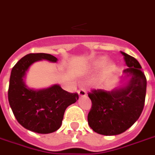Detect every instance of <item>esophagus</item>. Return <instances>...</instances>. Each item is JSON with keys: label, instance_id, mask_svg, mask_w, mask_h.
I'll return each mask as SVG.
<instances>
[{"label": "esophagus", "instance_id": "obj_1", "mask_svg": "<svg viewBox=\"0 0 155 155\" xmlns=\"http://www.w3.org/2000/svg\"><path fill=\"white\" fill-rule=\"evenodd\" d=\"M78 94H79V96L80 97H83V96H85L87 95V91H85V89L81 88L78 91Z\"/></svg>", "mask_w": 155, "mask_h": 155}]
</instances>
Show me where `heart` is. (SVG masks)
<instances>
[{
  "label": "heart",
  "mask_w": 155,
  "mask_h": 155,
  "mask_svg": "<svg viewBox=\"0 0 155 155\" xmlns=\"http://www.w3.org/2000/svg\"><path fill=\"white\" fill-rule=\"evenodd\" d=\"M104 62H105V60H100V62H99V64H104Z\"/></svg>",
  "instance_id": "heart-1"
}]
</instances>
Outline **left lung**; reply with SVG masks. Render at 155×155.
<instances>
[{
    "mask_svg": "<svg viewBox=\"0 0 155 155\" xmlns=\"http://www.w3.org/2000/svg\"><path fill=\"white\" fill-rule=\"evenodd\" d=\"M127 68L126 86L111 91L98 89L88 93L91 108L87 115L90 127L103 135H116L126 131L138 120L143 111L147 92V79L140 64L121 51Z\"/></svg>",
    "mask_w": 155,
    "mask_h": 155,
    "instance_id": "8db88e82",
    "label": "left lung"
}]
</instances>
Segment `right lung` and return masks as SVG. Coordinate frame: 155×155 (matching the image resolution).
<instances>
[{"label": "right lung", "instance_id": "1", "mask_svg": "<svg viewBox=\"0 0 155 155\" xmlns=\"http://www.w3.org/2000/svg\"><path fill=\"white\" fill-rule=\"evenodd\" d=\"M42 60H58L50 54L30 53L16 63L11 71L8 98L15 118L22 127L39 134H49L60 127L66 108L75 104L79 95L57 84L41 90L26 86V71L33 63Z\"/></svg>", "mask_w": 155, "mask_h": 155}]
</instances>
